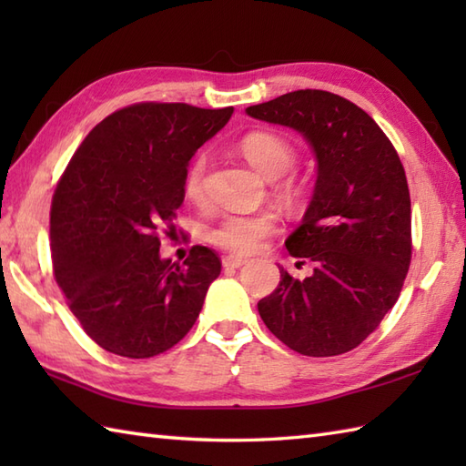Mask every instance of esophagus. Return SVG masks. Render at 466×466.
I'll return each mask as SVG.
<instances>
[{"instance_id": "obj_1", "label": "esophagus", "mask_w": 466, "mask_h": 466, "mask_svg": "<svg viewBox=\"0 0 466 466\" xmlns=\"http://www.w3.org/2000/svg\"><path fill=\"white\" fill-rule=\"evenodd\" d=\"M222 264L226 266V268H240V266L246 264V258H242V256H236V254H228L222 258Z\"/></svg>"}]
</instances>
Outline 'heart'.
I'll list each match as a JSON object with an SVG mask.
<instances>
[{
  "instance_id": "b5f03b06",
  "label": "heart",
  "mask_w": 466,
  "mask_h": 466,
  "mask_svg": "<svg viewBox=\"0 0 466 466\" xmlns=\"http://www.w3.org/2000/svg\"><path fill=\"white\" fill-rule=\"evenodd\" d=\"M240 154L246 157L256 172L268 180L284 176L294 166V150L284 137L270 132H252L244 136L238 144ZM204 174H206V156H196L184 174V196L190 202L204 200ZM282 196L286 200H296L299 190L294 184L282 186ZM279 230V218L272 212H254L240 214L230 212L218 220L208 238L224 250L236 254H248L258 250L264 240Z\"/></svg>"
}]
</instances>
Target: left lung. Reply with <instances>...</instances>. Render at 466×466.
I'll list each match as a JSON object with an SVG mask.
<instances>
[{
    "label": "left lung",
    "instance_id": "8db88e82",
    "mask_svg": "<svg viewBox=\"0 0 466 466\" xmlns=\"http://www.w3.org/2000/svg\"><path fill=\"white\" fill-rule=\"evenodd\" d=\"M254 120L292 127L316 157L312 200L286 238L312 264L258 302L268 330L304 356L356 349L399 300L410 266V194L400 157L372 117L344 97L299 90L246 107Z\"/></svg>",
    "mask_w": 466,
    "mask_h": 466
}]
</instances>
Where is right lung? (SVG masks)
Returning a JSON list of instances; mask_svg holds the SVG:
<instances>
[{
  "label": "right lung",
  "instance_id": "add662e5",
  "mask_svg": "<svg viewBox=\"0 0 466 466\" xmlns=\"http://www.w3.org/2000/svg\"><path fill=\"white\" fill-rule=\"evenodd\" d=\"M234 107L134 104L97 124L59 180L49 216L56 282L104 350L150 359L190 332L222 270L206 246L184 266L160 256L192 156Z\"/></svg>",
  "mask_w": 466,
  "mask_h": 466
}]
</instances>
